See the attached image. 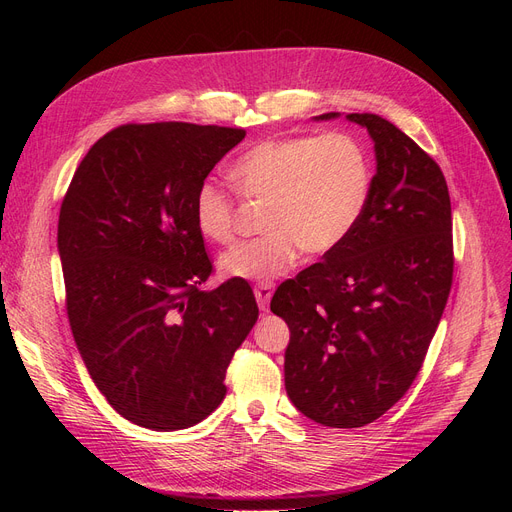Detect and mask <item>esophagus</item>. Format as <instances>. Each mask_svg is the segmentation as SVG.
I'll use <instances>...</instances> for the list:
<instances>
[{
  "mask_svg": "<svg viewBox=\"0 0 512 512\" xmlns=\"http://www.w3.org/2000/svg\"><path fill=\"white\" fill-rule=\"evenodd\" d=\"M254 294H256L258 307L262 309V312H267V309H269V301H271V297H273V282H260V284L254 288Z\"/></svg>",
  "mask_w": 512,
  "mask_h": 512,
  "instance_id": "34e87169",
  "label": "esophagus"
}]
</instances>
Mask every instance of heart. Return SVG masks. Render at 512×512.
I'll use <instances>...</instances> for the list:
<instances>
[{"mask_svg":"<svg viewBox=\"0 0 512 512\" xmlns=\"http://www.w3.org/2000/svg\"><path fill=\"white\" fill-rule=\"evenodd\" d=\"M230 177L239 192L265 203V235L237 243L220 258L226 277L267 282L290 271L301 250L324 256L359 226L374 188L367 147L346 132L288 136L256 143L235 160ZM194 222L211 243L235 230V203L222 185L205 181L194 196Z\"/></svg>","mask_w":512,"mask_h":512,"instance_id":"obj_1","label":"heart"}]
</instances>
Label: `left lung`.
<instances>
[{
    "mask_svg": "<svg viewBox=\"0 0 512 512\" xmlns=\"http://www.w3.org/2000/svg\"><path fill=\"white\" fill-rule=\"evenodd\" d=\"M346 119L374 141L367 209L337 250L271 299V312L290 329V401L312 421L339 429L374 423L406 395L438 329L455 262L451 196L440 166L380 115Z\"/></svg>",
    "mask_w": 512,
    "mask_h": 512,
    "instance_id": "8db88e82",
    "label": "left lung"
}]
</instances>
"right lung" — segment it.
<instances>
[{
  "instance_id": "obj_1",
  "label": "right lung",
  "mask_w": 512,
  "mask_h": 512,
  "mask_svg": "<svg viewBox=\"0 0 512 512\" xmlns=\"http://www.w3.org/2000/svg\"><path fill=\"white\" fill-rule=\"evenodd\" d=\"M241 128L128 123L76 168L59 211L57 250L76 348L123 418L188 429L226 395V369L258 320L245 280L211 275L194 196Z\"/></svg>"
}]
</instances>
